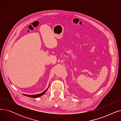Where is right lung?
Instances as JSON below:
<instances>
[{
	"label": "right lung",
	"mask_w": 121,
	"mask_h": 121,
	"mask_svg": "<svg viewBox=\"0 0 121 121\" xmlns=\"http://www.w3.org/2000/svg\"><path fill=\"white\" fill-rule=\"evenodd\" d=\"M49 87V86H48ZM48 87L47 89L44 91V92H43V93H41V94H37V95H25V94H23V95H24V96H27V97H30V98H38L39 97H41V96H42V95H43L44 93H45L48 90Z\"/></svg>",
	"instance_id": "1"
}]
</instances>
